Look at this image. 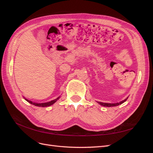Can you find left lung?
<instances>
[{"label":"left lung","instance_id":"8db88e82","mask_svg":"<svg viewBox=\"0 0 153 153\" xmlns=\"http://www.w3.org/2000/svg\"><path fill=\"white\" fill-rule=\"evenodd\" d=\"M128 98L126 99H125L124 100L121 101L119 103H102V102H98L99 104H100L101 105H102L103 106H107V107H110V106H118L119 105H121L122 103H123L124 102H125L127 100Z\"/></svg>","mask_w":153,"mask_h":153}]
</instances>
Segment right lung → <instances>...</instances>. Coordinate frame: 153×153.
Returning <instances> with one entry per match:
<instances>
[{"label": "right lung", "instance_id": "1", "mask_svg": "<svg viewBox=\"0 0 153 153\" xmlns=\"http://www.w3.org/2000/svg\"><path fill=\"white\" fill-rule=\"evenodd\" d=\"M59 98H59H57V99H55V100H52V101H50V102L44 103H33V102H32V101H29V100H27V99H25V100H26L27 101H28L29 103H31V104H32V105H35V106H42V107H46V106H50V105H53L55 102H56V101H57V100H58Z\"/></svg>", "mask_w": 153, "mask_h": 153}]
</instances>
